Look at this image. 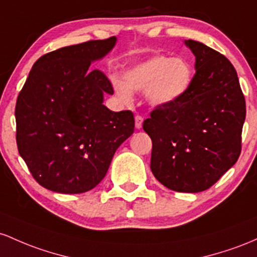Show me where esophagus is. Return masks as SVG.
Segmentation results:
<instances>
[{
	"instance_id": "34e87169",
	"label": "esophagus",
	"mask_w": 257,
	"mask_h": 257,
	"mask_svg": "<svg viewBox=\"0 0 257 257\" xmlns=\"http://www.w3.org/2000/svg\"><path fill=\"white\" fill-rule=\"evenodd\" d=\"M142 123H143V117L141 115H136L135 116V125H136L137 128L142 127Z\"/></svg>"
}]
</instances>
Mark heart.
<instances>
[{"mask_svg":"<svg viewBox=\"0 0 257 257\" xmlns=\"http://www.w3.org/2000/svg\"><path fill=\"white\" fill-rule=\"evenodd\" d=\"M122 77L111 76V83L122 102H131L134 91H146L153 105L174 104L186 96L193 81V69L182 57L153 56L130 66Z\"/></svg>","mask_w":257,"mask_h":257,"instance_id":"heart-1","label":"heart"}]
</instances>
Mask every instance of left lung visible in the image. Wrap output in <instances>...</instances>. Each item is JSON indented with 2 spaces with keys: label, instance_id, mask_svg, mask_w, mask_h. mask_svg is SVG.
Instances as JSON below:
<instances>
[{
  "label": "left lung",
  "instance_id": "1",
  "mask_svg": "<svg viewBox=\"0 0 257 257\" xmlns=\"http://www.w3.org/2000/svg\"><path fill=\"white\" fill-rule=\"evenodd\" d=\"M184 43L195 56L191 88L174 104L157 106L143 130L152 138L155 178L172 191L198 193L237 163L246 108L232 63L204 43Z\"/></svg>",
  "mask_w": 257,
  "mask_h": 257
}]
</instances>
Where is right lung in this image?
<instances>
[{
  "label": "right lung",
  "instance_id": "obj_1",
  "mask_svg": "<svg viewBox=\"0 0 257 257\" xmlns=\"http://www.w3.org/2000/svg\"><path fill=\"white\" fill-rule=\"evenodd\" d=\"M115 42V36L92 40L45 54L19 92L18 152L36 182L50 191L77 194L94 188L134 134V113L103 104L113 86L104 73L90 68Z\"/></svg>",
  "mask_w": 257,
  "mask_h": 257
}]
</instances>
